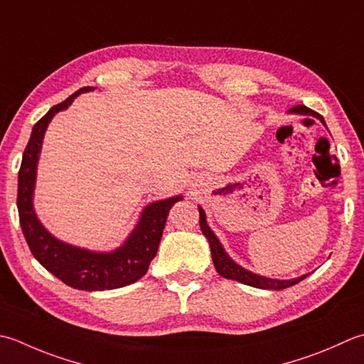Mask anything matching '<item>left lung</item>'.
<instances>
[{"label":"left lung","instance_id":"obj_1","mask_svg":"<svg viewBox=\"0 0 364 364\" xmlns=\"http://www.w3.org/2000/svg\"><path fill=\"white\" fill-rule=\"evenodd\" d=\"M289 113H296V115L316 117L317 119L322 121V124L326 127L323 117H320L317 112L311 110V109H308V107H304V105L291 107V109L289 110ZM198 213H200V230L205 235V238L208 240L213 263H215L216 272L223 277H225V279L238 281L241 284H246V286H251V287H255V289L282 290V289H287L290 286H295V284L303 281L306 276H309V274H303L300 277H294V279H273V277H265V276H260V274H255L252 272H249V269L238 265L237 262H233L229 257V254L225 252L224 246L220 245V241L218 240L215 232H213L210 229V225L206 224V215H205V211H203L202 206H198Z\"/></svg>","mask_w":364,"mask_h":364}]
</instances>
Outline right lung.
<instances>
[{
  "label": "right lung",
  "mask_w": 364,
  "mask_h": 364,
  "mask_svg": "<svg viewBox=\"0 0 364 364\" xmlns=\"http://www.w3.org/2000/svg\"><path fill=\"white\" fill-rule=\"evenodd\" d=\"M88 91H95V88L83 87L75 91L66 101L52 107L34 124L18 170L17 208L21 232L34 259L69 287L95 291L129 286L146 274L149 263L158 252L168 211L176 202L183 200V196H173L146 205L124 243L109 252L90 251L64 243L46 229L36 215L33 203L42 141L48 123L56 113L66 110L78 95Z\"/></svg>",
  "instance_id": "1"
}]
</instances>
